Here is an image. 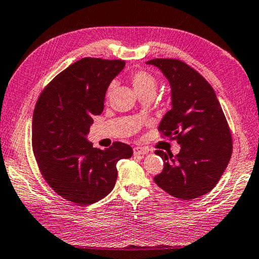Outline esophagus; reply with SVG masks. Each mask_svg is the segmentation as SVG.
I'll return each instance as SVG.
<instances>
[{"mask_svg": "<svg viewBox=\"0 0 259 259\" xmlns=\"http://www.w3.org/2000/svg\"><path fill=\"white\" fill-rule=\"evenodd\" d=\"M147 153H148V149L143 148V147H135L134 148L135 155H146Z\"/></svg>", "mask_w": 259, "mask_h": 259, "instance_id": "34e87169", "label": "esophagus"}]
</instances>
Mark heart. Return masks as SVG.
<instances>
[{"instance_id": "b5f03b06", "label": "heart", "mask_w": 259, "mask_h": 259, "mask_svg": "<svg viewBox=\"0 0 259 259\" xmlns=\"http://www.w3.org/2000/svg\"><path fill=\"white\" fill-rule=\"evenodd\" d=\"M130 82L133 88L138 95H143L146 93H154L157 88V80L150 73L146 70H136L130 76ZM112 90L111 86L110 90Z\"/></svg>"}]
</instances>
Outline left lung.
I'll use <instances>...</instances> for the list:
<instances>
[{"instance_id": "left-lung-1", "label": "left lung", "mask_w": 259, "mask_h": 259, "mask_svg": "<svg viewBox=\"0 0 259 259\" xmlns=\"http://www.w3.org/2000/svg\"><path fill=\"white\" fill-rule=\"evenodd\" d=\"M154 65L170 85L171 109L158 129L181 145L177 155L156 150L164 169L154 177L161 190L177 199L192 200L213 189L232 153V139L214 90L203 76L179 59L156 58Z\"/></svg>"}]
</instances>
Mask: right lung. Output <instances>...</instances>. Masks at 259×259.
Here are the masks:
<instances>
[{"instance_id":"1","label":"right lung","mask_w":259,"mask_h":259,"mask_svg":"<svg viewBox=\"0 0 259 259\" xmlns=\"http://www.w3.org/2000/svg\"><path fill=\"white\" fill-rule=\"evenodd\" d=\"M124 65L82 58L56 76L35 103L32 148L39 169L56 193L75 204H92L108 195L118 177L116 163L134 154L120 141L102 150L86 138L93 116L104 109L106 90Z\"/></svg>"}]
</instances>
